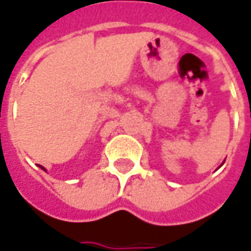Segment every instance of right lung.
Instances as JSON below:
<instances>
[{"instance_id": "right-lung-1", "label": "right lung", "mask_w": 251, "mask_h": 251, "mask_svg": "<svg viewBox=\"0 0 251 251\" xmlns=\"http://www.w3.org/2000/svg\"><path fill=\"white\" fill-rule=\"evenodd\" d=\"M39 167H40V168H41V169H44V168H43V167H41V165H39ZM44 171H46V169H44Z\"/></svg>"}]
</instances>
